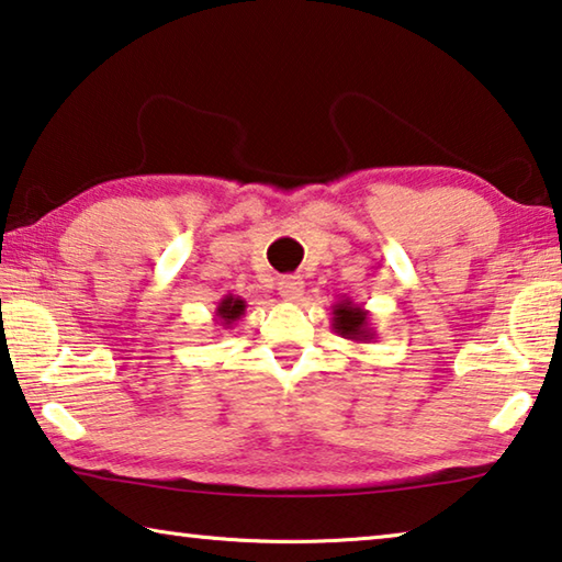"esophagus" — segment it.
Returning <instances> with one entry per match:
<instances>
[{"label": "esophagus", "mask_w": 562, "mask_h": 562, "mask_svg": "<svg viewBox=\"0 0 562 562\" xmlns=\"http://www.w3.org/2000/svg\"><path fill=\"white\" fill-rule=\"evenodd\" d=\"M278 290L284 300L295 302L302 297V292H305V282H302L300 278H282L278 282Z\"/></svg>", "instance_id": "obj_1"}]
</instances>
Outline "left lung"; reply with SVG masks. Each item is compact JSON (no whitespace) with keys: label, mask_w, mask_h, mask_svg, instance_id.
<instances>
[{"label":"left lung","mask_w":562,"mask_h":562,"mask_svg":"<svg viewBox=\"0 0 562 562\" xmlns=\"http://www.w3.org/2000/svg\"><path fill=\"white\" fill-rule=\"evenodd\" d=\"M333 329L350 342L378 340L375 327L370 325V313L352 300H340L333 305Z\"/></svg>","instance_id":"8db88e82"}]
</instances>
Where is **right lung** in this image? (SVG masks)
Segmentation results:
<instances>
[{
	"mask_svg": "<svg viewBox=\"0 0 562 562\" xmlns=\"http://www.w3.org/2000/svg\"><path fill=\"white\" fill-rule=\"evenodd\" d=\"M247 310V302L239 297V295H225L220 300V305L215 310V317H217V325L220 327H233L239 317L245 315Z\"/></svg>",
	"mask_w": 562,
	"mask_h": 562,
	"instance_id": "add662e5",
	"label": "right lung"
}]
</instances>
